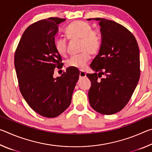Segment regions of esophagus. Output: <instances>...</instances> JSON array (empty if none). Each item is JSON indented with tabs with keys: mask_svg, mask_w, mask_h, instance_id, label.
Listing matches in <instances>:
<instances>
[{
	"mask_svg": "<svg viewBox=\"0 0 152 152\" xmlns=\"http://www.w3.org/2000/svg\"><path fill=\"white\" fill-rule=\"evenodd\" d=\"M80 78H84V77H86V74L84 72V71H80Z\"/></svg>",
	"mask_w": 152,
	"mask_h": 152,
	"instance_id": "esophagus-1",
	"label": "esophagus"
}]
</instances>
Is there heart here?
<instances>
[{
    "mask_svg": "<svg viewBox=\"0 0 152 152\" xmlns=\"http://www.w3.org/2000/svg\"><path fill=\"white\" fill-rule=\"evenodd\" d=\"M67 37L70 39H80V50L82 52L72 56L66 61L68 67L82 70L85 68L91 59V53L95 55L99 52L101 46V37L97 30L92 29L91 25L83 20H74L66 28ZM55 48L61 56L67 52L66 38L58 37L55 40Z\"/></svg>",
    "mask_w": 152,
    "mask_h": 152,
    "instance_id": "heart-1",
    "label": "heart"
}]
</instances>
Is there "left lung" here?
I'll return each mask as SVG.
<instances>
[{"mask_svg":"<svg viewBox=\"0 0 152 152\" xmlns=\"http://www.w3.org/2000/svg\"><path fill=\"white\" fill-rule=\"evenodd\" d=\"M92 19L99 21L101 46L91 64L96 72L86 74L91 82L89 102L96 112L112 115L125 107L137 85L140 50L134 35L123 25L102 18L87 20Z\"/></svg>","mask_w":152,"mask_h":152,"instance_id":"1","label":"left lung"}]
</instances>
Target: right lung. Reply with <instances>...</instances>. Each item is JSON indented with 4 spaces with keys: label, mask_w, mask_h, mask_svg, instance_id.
I'll list each match as a JSON object with an SVG mask.
<instances>
[{
    "label": "right lung",
    "mask_w": 152,
    "mask_h": 152,
    "mask_svg": "<svg viewBox=\"0 0 152 152\" xmlns=\"http://www.w3.org/2000/svg\"><path fill=\"white\" fill-rule=\"evenodd\" d=\"M65 20L50 17L31 25L15 51L20 93L33 110L48 118L58 117L70 106L80 75L78 69L69 67L61 76L53 78L54 69L63 66L55 48V35L58 25Z\"/></svg>",
    "instance_id": "right-lung-1"
}]
</instances>
